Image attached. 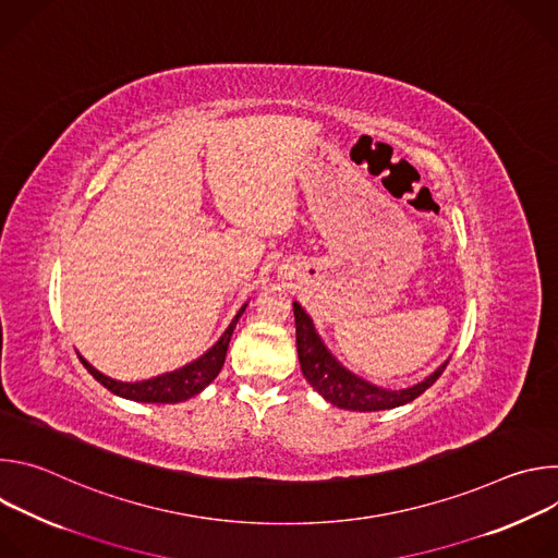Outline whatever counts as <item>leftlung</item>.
<instances>
[{
    "instance_id": "left-lung-1",
    "label": "left lung",
    "mask_w": 558,
    "mask_h": 558,
    "mask_svg": "<svg viewBox=\"0 0 558 558\" xmlns=\"http://www.w3.org/2000/svg\"><path fill=\"white\" fill-rule=\"evenodd\" d=\"M293 315H295V344H298L302 375L317 392L325 397L327 402H331L338 409L371 413V411H388V409L409 404L426 388H430L448 366V362H444L435 373H430L424 381L411 388L386 390L347 371L323 344L320 336L315 333L311 317L304 313V308L298 302H293Z\"/></svg>"
}]
</instances>
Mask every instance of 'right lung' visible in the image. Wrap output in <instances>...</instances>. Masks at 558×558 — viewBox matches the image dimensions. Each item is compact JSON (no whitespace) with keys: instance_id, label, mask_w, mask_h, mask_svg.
Listing matches in <instances>:
<instances>
[{"instance_id":"add662e5","label":"right lung","mask_w":558,"mask_h":558,"mask_svg":"<svg viewBox=\"0 0 558 558\" xmlns=\"http://www.w3.org/2000/svg\"><path fill=\"white\" fill-rule=\"evenodd\" d=\"M247 308V304L241 306V311L235 313V317L231 320V325L227 327V331L220 336V340L198 360L185 364L183 368H177L172 373H163L156 375L151 379H143V381H117L112 377H106L104 373H99L95 366H90L82 355V364L88 368V373L104 384L110 392L125 397V400L132 402H145V404H177V402H185L190 397L198 395L205 386H209L216 375L220 373L222 364H225V355H227V347L231 340V333L235 329L238 317L243 315V311Z\"/></svg>"}]
</instances>
